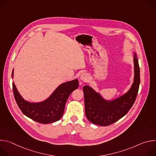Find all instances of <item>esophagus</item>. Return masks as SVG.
<instances>
[{"label": "esophagus", "mask_w": 156, "mask_h": 156, "mask_svg": "<svg viewBox=\"0 0 156 156\" xmlns=\"http://www.w3.org/2000/svg\"><path fill=\"white\" fill-rule=\"evenodd\" d=\"M88 75H87V74H86V73H83L81 75V76H80V79H81V80H82L83 81H86L87 80H88Z\"/></svg>", "instance_id": "esophagus-1"}]
</instances>
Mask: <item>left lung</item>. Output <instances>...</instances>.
<instances>
[{
    "mask_svg": "<svg viewBox=\"0 0 156 156\" xmlns=\"http://www.w3.org/2000/svg\"><path fill=\"white\" fill-rule=\"evenodd\" d=\"M135 80L129 91L123 96L111 102L104 101L99 94L88 86H84L85 114L91 123L108 126L124 117L134 104L140 83V70L135 54Z\"/></svg>",
    "mask_w": 156,
    "mask_h": 156,
    "instance_id": "obj_1",
    "label": "left lung"
}]
</instances>
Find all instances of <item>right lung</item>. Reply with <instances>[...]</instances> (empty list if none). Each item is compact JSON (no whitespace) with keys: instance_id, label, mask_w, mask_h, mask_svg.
I'll use <instances>...</instances> for the list:
<instances>
[{"instance_id":"1","label":"right lung","mask_w":156,"mask_h":156,"mask_svg":"<svg viewBox=\"0 0 156 156\" xmlns=\"http://www.w3.org/2000/svg\"><path fill=\"white\" fill-rule=\"evenodd\" d=\"M78 85L77 80L62 84L49 98L41 103L25 101L20 95L13 83L12 87L15 101L22 113L37 122L48 124L62 118L66 101L70 94L78 88Z\"/></svg>"}]
</instances>
